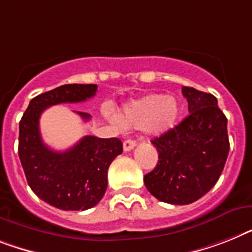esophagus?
<instances>
[{
	"instance_id": "obj_1",
	"label": "esophagus",
	"mask_w": 252,
	"mask_h": 252,
	"mask_svg": "<svg viewBox=\"0 0 252 252\" xmlns=\"http://www.w3.org/2000/svg\"><path fill=\"white\" fill-rule=\"evenodd\" d=\"M136 145V140H132V139H127V140H125L124 143V151L128 152L131 149H134V147Z\"/></svg>"
}]
</instances>
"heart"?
Here are the masks:
<instances>
[{
	"label": "heart",
	"mask_w": 252,
	"mask_h": 252,
	"mask_svg": "<svg viewBox=\"0 0 252 252\" xmlns=\"http://www.w3.org/2000/svg\"><path fill=\"white\" fill-rule=\"evenodd\" d=\"M179 114L180 104L175 97L163 94H149L125 109L124 121L132 127H148L149 131L159 135L176 124Z\"/></svg>",
	"instance_id": "obj_1"
}]
</instances>
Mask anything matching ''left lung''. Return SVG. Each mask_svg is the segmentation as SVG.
Here are the masks:
<instances>
[{"label": "left lung", "instance_id": "8db88e82", "mask_svg": "<svg viewBox=\"0 0 252 252\" xmlns=\"http://www.w3.org/2000/svg\"><path fill=\"white\" fill-rule=\"evenodd\" d=\"M189 114L178 126L152 140L158 162L144 176L152 196L171 205H189L219 180L229 153L226 117L213 94L182 89Z\"/></svg>", "mask_w": 252, "mask_h": 252}]
</instances>
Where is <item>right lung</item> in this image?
<instances>
[{
	"label": "right lung",
	"mask_w": 252,
	"mask_h": 252,
	"mask_svg": "<svg viewBox=\"0 0 252 252\" xmlns=\"http://www.w3.org/2000/svg\"><path fill=\"white\" fill-rule=\"evenodd\" d=\"M96 85H63L29 101L19 124V158L27 182L37 197L65 211H84L99 203L107 190L108 167L122 153L117 138L86 135L64 152L49 148L41 138L39 117L46 108L90 99ZM85 121L90 114L77 112Z\"/></svg>",
	"instance_id": "add662e5"
}]
</instances>
